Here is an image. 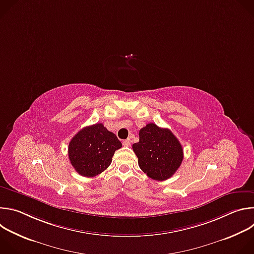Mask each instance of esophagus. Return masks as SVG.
<instances>
[{"label":"esophagus","instance_id":"34e87169","mask_svg":"<svg viewBox=\"0 0 254 254\" xmlns=\"http://www.w3.org/2000/svg\"><path fill=\"white\" fill-rule=\"evenodd\" d=\"M123 144H124L125 147H129V146H130V139H129V138L125 139V140L123 141Z\"/></svg>","mask_w":254,"mask_h":254}]
</instances>
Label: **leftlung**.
Wrapping results in <instances>:
<instances>
[{"label": "left lung", "instance_id": "8db88e82", "mask_svg": "<svg viewBox=\"0 0 254 254\" xmlns=\"http://www.w3.org/2000/svg\"><path fill=\"white\" fill-rule=\"evenodd\" d=\"M139 141L132 144L137 163L143 173L156 181L171 178L182 164L183 148L174 133L148 124L139 130Z\"/></svg>", "mask_w": 254, "mask_h": 254}]
</instances>
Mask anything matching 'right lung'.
I'll list each match as a JSON object with an SVG mask.
<instances>
[{"mask_svg":"<svg viewBox=\"0 0 254 254\" xmlns=\"http://www.w3.org/2000/svg\"><path fill=\"white\" fill-rule=\"evenodd\" d=\"M123 147L117 135L102 124L79 130L69 142L71 165L83 177H95L111 165L115 152Z\"/></svg>","mask_w":254,"mask_h":254,"instance_id":"obj_1","label":"right lung"}]
</instances>
